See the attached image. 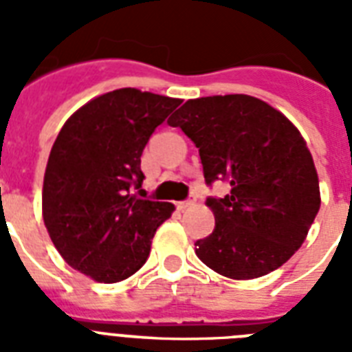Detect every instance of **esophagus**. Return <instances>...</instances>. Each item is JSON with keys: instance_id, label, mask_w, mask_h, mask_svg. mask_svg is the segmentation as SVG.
<instances>
[{"instance_id": "1", "label": "esophagus", "mask_w": 352, "mask_h": 352, "mask_svg": "<svg viewBox=\"0 0 352 352\" xmlns=\"http://www.w3.org/2000/svg\"><path fill=\"white\" fill-rule=\"evenodd\" d=\"M193 203H195V199H186V201H177L175 203V206H177V210H186V208H190V206H193Z\"/></svg>"}]
</instances>
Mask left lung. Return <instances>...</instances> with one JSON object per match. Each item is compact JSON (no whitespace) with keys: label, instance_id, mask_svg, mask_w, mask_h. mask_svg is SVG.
<instances>
[{"label":"left lung","instance_id":"obj_1","mask_svg":"<svg viewBox=\"0 0 352 352\" xmlns=\"http://www.w3.org/2000/svg\"><path fill=\"white\" fill-rule=\"evenodd\" d=\"M168 124L199 148L206 184H230L223 199H206L215 228L195 243L199 259L232 279L261 278L289 261L322 203L314 160L294 124L248 95L188 100Z\"/></svg>","mask_w":352,"mask_h":352}]
</instances>
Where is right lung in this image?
Instances as JSON below:
<instances>
[{
	"mask_svg": "<svg viewBox=\"0 0 352 352\" xmlns=\"http://www.w3.org/2000/svg\"><path fill=\"white\" fill-rule=\"evenodd\" d=\"M179 98L133 87L96 96L58 133L43 177L41 210L67 265L100 283L142 267L155 232L175 206L137 197L140 157Z\"/></svg>",
	"mask_w": 352,
	"mask_h": 352,
	"instance_id": "1",
	"label": "right lung"
}]
</instances>
